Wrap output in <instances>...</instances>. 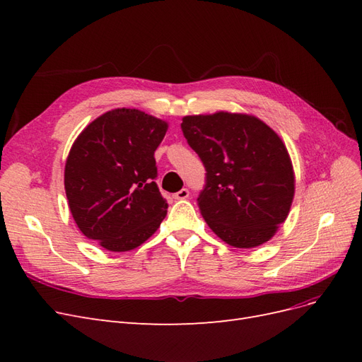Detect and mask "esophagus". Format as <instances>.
Returning <instances> with one entry per match:
<instances>
[{"label":"esophagus","mask_w":362,"mask_h":362,"mask_svg":"<svg viewBox=\"0 0 362 362\" xmlns=\"http://www.w3.org/2000/svg\"><path fill=\"white\" fill-rule=\"evenodd\" d=\"M172 196H173V199H177V201H182V199H187V198H189V196H190V192H189V189H181L180 192L173 193Z\"/></svg>","instance_id":"esophagus-1"}]
</instances>
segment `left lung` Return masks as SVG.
<instances>
[{
  "label": "left lung",
  "instance_id": "obj_1",
  "mask_svg": "<svg viewBox=\"0 0 362 362\" xmlns=\"http://www.w3.org/2000/svg\"><path fill=\"white\" fill-rule=\"evenodd\" d=\"M181 129L204 163L198 205L225 243L255 247L275 235L294 196V172L279 136L255 116H185Z\"/></svg>",
  "mask_w": 362,
  "mask_h": 362
}]
</instances>
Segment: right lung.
Wrapping results in <instances>:
<instances>
[{"label": "right lung", "instance_id": "right-lung-1", "mask_svg": "<svg viewBox=\"0 0 362 362\" xmlns=\"http://www.w3.org/2000/svg\"><path fill=\"white\" fill-rule=\"evenodd\" d=\"M168 124L136 108L96 117L76 137L64 166V190L76 226L107 250L140 246L166 217L156 184L154 152Z\"/></svg>", "mask_w": 362, "mask_h": 362}]
</instances>
